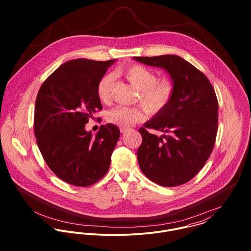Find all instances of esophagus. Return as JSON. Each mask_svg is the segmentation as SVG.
Listing matches in <instances>:
<instances>
[{
  "label": "esophagus",
  "instance_id": "esophagus-1",
  "mask_svg": "<svg viewBox=\"0 0 251 251\" xmlns=\"http://www.w3.org/2000/svg\"><path fill=\"white\" fill-rule=\"evenodd\" d=\"M120 130H121V132H122V133H126L128 129H127V128H126V127H121V128H120Z\"/></svg>",
  "mask_w": 251,
  "mask_h": 251
}]
</instances>
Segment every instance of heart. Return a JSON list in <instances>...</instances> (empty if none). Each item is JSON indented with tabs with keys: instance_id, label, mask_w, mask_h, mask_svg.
Segmentation results:
<instances>
[{
	"instance_id": "obj_1",
	"label": "heart",
	"mask_w": 251,
	"mask_h": 251,
	"mask_svg": "<svg viewBox=\"0 0 251 251\" xmlns=\"http://www.w3.org/2000/svg\"><path fill=\"white\" fill-rule=\"evenodd\" d=\"M120 73L126 78L139 91V100L151 113H158L167 107L171 102L175 86L169 78H159L151 70L141 66L133 65L121 70ZM114 79L112 75H103L97 84V96L99 100L108 104L111 101ZM107 121L115 126L126 127L145 118L141 107L117 106L107 113Z\"/></svg>"
}]
</instances>
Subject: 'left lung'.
<instances>
[{
	"label": "left lung",
	"instance_id": "obj_1",
	"mask_svg": "<svg viewBox=\"0 0 251 251\" xmlns=\"http://www.w3.org/2000/svg\"><path fill=\"white\" fill-rule=\"evenodd\" d=\"M142 64L165 69L175 93L171 102L140 127L137 151L144 175L161 186H178L194 178L215 147L218 101L207 76L176 55L134 57ZM162 131L161 138L146 129Z\"/></svg>",
	"mask_w": 251,
	"mask_h": 251
}]
</instances>
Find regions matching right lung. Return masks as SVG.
Listing matches in <instances>:
<instances>
[{"instance_id": "obj_1", "label": "right lung", "mask_w": 251, "mask_h": 251, "mask_svg": "<svg viewBox=\"0 0 251 251\" xmlns=\"http://www.w3.org/2000/svg\"><path fill=\"white\" fill-rule=\"evenodd\" d=\"M115 60H72L42 83L36 100L34 129L48 167L62 180L90 186L107 173L120 137L117 126H101L95 137L85 126L102 110L97 84Z\"/></svg>"}]
</instances>
